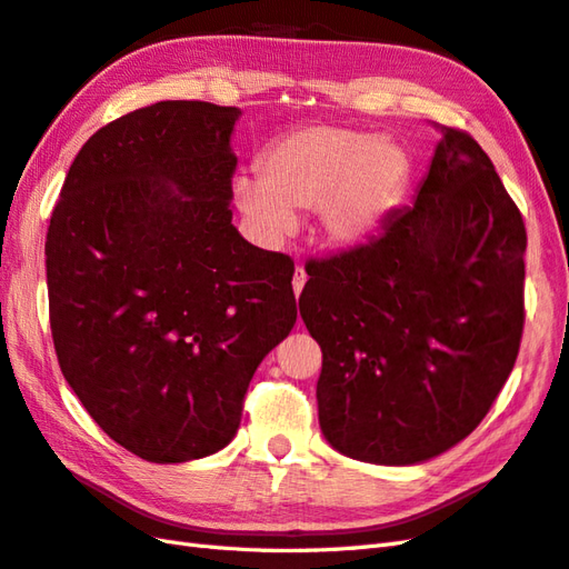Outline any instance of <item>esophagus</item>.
Masks as SVG:
<instances>
[{"instance_id": "esophagus-1", "label": "esophagus", "mask_w": 569, "mask_h": 569, "mask_svg": "<svg viewBox=\"0 0 569 569\" xmlns=\"http://www.w3.org/2000/svg\"><path fill=\"white\" fill-rule=\"evenodd\" d=\"M305 281H308V276H305V271L298 267V269H296V273H293V293H296V298L302 293Z\"/></svg>"}]
</instances>
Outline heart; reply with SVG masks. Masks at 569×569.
Wrapping results in <instances>:
<instances>
[{
	"label": "heart",
	"mask_w": 569,
	"mask_h": 569,
	"mask_svg": "<svg viewBox=\"0 0 569 569\" xmlns=\"http://www.w3.org/2000/svg\"><path fill=\"white\" fill-rule=\"evenodd\" d=\"M261 180L236 178L232 199L267 242L296 230L298 211L319 209L333 247L368 240L411 182V158L399 143L348 127L312 124L281 137L259 160Z\"/></svg>",
	"instance_id": "1"
}]
</instances>
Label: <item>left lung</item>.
<instances>
[{
    "mask_svg": "<svg viewBox=\"0 0 569 569\" xmlns=\"http://www.w3.org/2000/svg\"><path fill=\"white\" fill-rule=\"evenodd\" d=\"M437 129L413 207L305 267L300 317L322 348L319 428L358 461L411 466L461 442L519 353L521 213L478 141Z\"/></svg>",
    "mask_w": 569,
    "mask_h": 569,
    "instance_id": "8db88e82",
    "label": "left lung"
}]
</instances>
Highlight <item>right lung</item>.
I'll use <instances>...</instances> for the list:
<instances>
[{"mask_svg":"<svg viewBox=\"0 0 569 569\" xmlns=\"http://www.w3.org/2000/svg\"><path fill=\"white\" fill-rule=\"evenodd\" d=\"M238 108L160 100L81 146L48 228L57 360L114 442L153 463L236 437L296 325L293 261L232 226Z\"/></svg>","mask_w":569,"mask_h":569,"instance_id":"add662e5","label":"right lung"}]
</instances>
